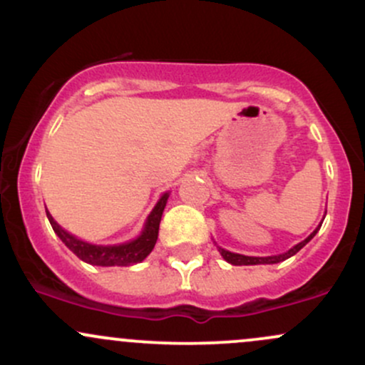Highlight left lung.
<instances>
[{
	"instance_id": "8db88e82",
	"label": "left lung",
	"mask_w": 365,
	"mask_h": 365,
	"mask_svg": "<svg viewBox=\"0 0 365 365\" xmlns=\"http://www.w3.org/2000/svg\"><path fill=\"white\" fill-rule=\"evenodd\" d=\"M319 228H321V226H317V228L314 230L311 235L305 238L304 242H300V244H297L295 247H293V249L288 250V252L279 254V255H269V257H250V255H242V254L228 252V250L221 249V247H220V252L225 257V261H228L230 264H233V266H254V264H276V262H282V261H284V259L292 257V255H295L297 252H299V250L302 249V247L307 244V242L311 240L314 235H316L317 230H319Z\"/></svg>"
}]
</instances>
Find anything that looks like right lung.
<instances>
[{"mask_svg":"<svg viewBox=\"0 0 365 365\" xmlns=\"http://www.w3.org/2000/svg\"><path fill=\"white\" fill-rule=\"evenodd\" d=\"M168 195L170 194H165L159 199L156 207L153 209L148 221H145L144 232H142L135 240L121 245L87 244V242L78 240V238L70 235L68 232H65V230L53 220L48 211H46V215H48V220L53 226L54 233H56V235L61 238L63 244L68 247L78 259H82L83 262L94 264V266H132V264L144 261V259L150 254V250L154 249V245H156L159 223H161V216L163 211H165Z\"/></svg>","mask_w":365,"mask_h":365,"instance_id":"right-lung-1","label":"right lung"}]
</instances>
